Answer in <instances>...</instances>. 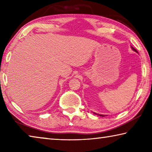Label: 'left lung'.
Wrapping results in <instances>:
<instances>
[{
  "instance_id": "1",
  "label": "left lung",
  "mask_w": 152,
  "mask_h": 152,
  "mask_svg": "<svg viewBox=\"0 0 152 152\" xmlns=\"http://www.w3.org/2000/svg\"><path fill=\"white\" fill-rule=\"evenodd\" d=\"M131 47H132V50H133V51H135V52H137V53H138L137 52V50H135V49H134V48H133V47H132V46H131ZM94 113V114H96V115H99V116H101V117H104V115H100V114H96V113Z\"/></svg>"
}]
</instances>
